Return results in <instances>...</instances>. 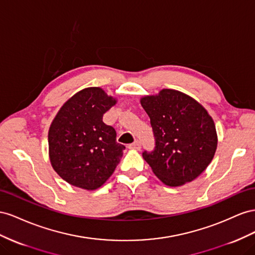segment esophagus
I'll list each match as a JSON object with an SVG mask.
<instances>
[{"label": "esophagus", "mask_w": 255, "mask_h": 255, "mask_svg": "<svg viewBox=\"0 0 255 255\" xmlns=\"http://www.w3.org/2000/svg\"><path fill=\"white\" fill-rule=\"evenodd\" d=\"M128 148L130 149H140L141 148V142L140 141H134L133 143L128 145Z\"/></svg>", "instance_id": "obj_1"}]
</instances>
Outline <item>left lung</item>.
<instances>
[{
  "label": "left lung",
  "instance_id": "1",
  "mask_svg": "<svg viewBox=\"0 0 255 255\" xmlns=\"http://www.w3.org/2000/svg\"><path fill=\"white\" fill-rule=\"evenodd\" d=\"M141 105L150 119L155 137L143 158L163 184L177 187L204 172L217 149L213 119L194 99L174 90L145 96Z\"/></svg>",
  "mask_w": 255,
  "mask_h": 255
}]
</instances>
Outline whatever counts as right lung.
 Segmentation results:
<instances>
[{"instance_id": "1", "label": "right lung", "mask_w": 255, "mask_h": 255, "mask_svg": "<svg viewBox=\"0 0 255 255\" xmlns=\"http://www.w3.org/2000/svg\"><path fill=\"white\" fill-rule=\"evenodd\" d=\"M115 103L100 87H89L65 103L51 124L50 161L70 185L95 190L119 164L125 146L116 142L115 129L103 121Z\"/></svg>"}]
</instances>
